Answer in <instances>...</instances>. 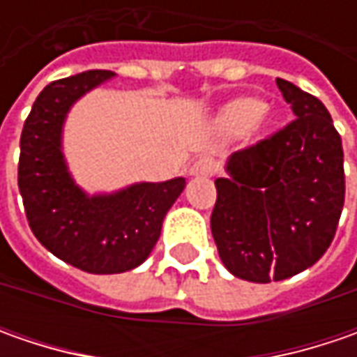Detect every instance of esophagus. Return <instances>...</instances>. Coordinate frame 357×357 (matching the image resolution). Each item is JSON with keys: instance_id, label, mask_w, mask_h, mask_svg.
<instances>
[{"instance_id": "1", "label": "esophagus", "mask_w": 357, "mask_h": 357, "mask_svg": "<svg viewBox=\"0 0 357 357\" xmlns=\"http://www.w3.org/2000/svg\"><path fill=\"white\" fill-rule=\"evenodd\" d=\"M214 172H216V162H214L213 158L204 157L192 162L188 174H190V176H213Z\"/></svg>"}]
</instances>
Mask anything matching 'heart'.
Masks as SVG:
<instances>
[{"instance_id":"b5f03b06","label":"heart","mask_w":357,"mask_h":357,"mask_svg":"<svg viewBox=\"0 0 357 357\" xmlns=\"http://www.w3.org/2000/svg\"><path fill=\"white\" fill-rule=\"evenodd\" d=\"M264 113V105L256 99H244L232 107V117L240 125H252Z\"/></svg>"}]
</instances>
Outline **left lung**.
I'll list each match as a JSON object with an SVG mask.
<instances>
[{
  "label": "left lung",
  "instance_id": "left-lung-1",
  "mask_svg": "<svg viewBox=\"0 0 357 357\" xmlns=\"http://www.w3.org/2000/svg\"><path fill=\"white\" fill-rule=\"evenodd\" d=\"M298 119L227 160L214 181L211 230L222 264L240 280H286L316 264L344 208V151L320 99L276 79Z\"/></svg>",
  "mask_w": 357,
  "mask_h": 357
}]
</instances>
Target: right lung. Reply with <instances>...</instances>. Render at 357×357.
<instances>
[{"label":"right lung","mask_w":357,"mask_h":357,"mask_svg":"<svg viewBox=\"0 0 357 357\" xmlns=\"http://www.w3.org/2000/svg\"><path fill=\"white\" fill-rule=\"evenodd\" d=\"M111 79L113 71H85L49 83L35 99L20 141L17 183L35 238L89 274L141 266L186 185L183 176L111 192H87L77 185L63 151L65 121L79 99Z\"/></svg>","instance_id":"right-lung-1"}]
</instances>
